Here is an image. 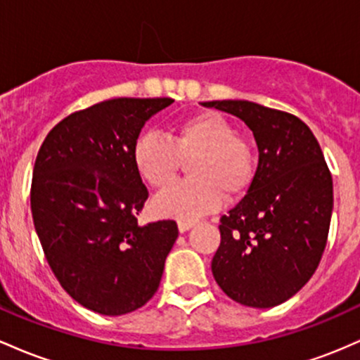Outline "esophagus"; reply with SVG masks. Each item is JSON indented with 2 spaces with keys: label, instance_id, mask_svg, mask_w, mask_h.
Wrapping results in <instances>:
<instances>
[{
  "label": "esophagus",
  "instance_id": "1",
  "mask_svg": "<svg viewBox=\"0 0 360 360\" xmlns=\"http://www.w3.org/2000/svg\"><path fill=\"white\" fill-rule=\"evenodd\" d=\"M193 226H195V221H179V231L187 233Z\"/></svg>",
  "mask_w": 360,
  "mask_h": 360
}]
</instances>
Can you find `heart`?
<instances>
[{
  "label": "heart",
  "instance_id": "b5f03b06",
  "mask_svg": "<svg viewBox=\"0 0 360 360\" xmlns=\"http://www.w3.org/2000/svg\"><path fill=\"white\" fill-rule=\"evenodd\" d=\"M187 163L188 180L160 193L153 211L161 217L195 221L216 211L223 197L246 192L255 175L252 148L236 136L221 114L204 112L188 117L169 131L168 141L144 132L134 141L132 163L149 187L165 191Z\"/></svg>",
  "mask_w": 360,
  "mask_h": 360
}]
</instances>
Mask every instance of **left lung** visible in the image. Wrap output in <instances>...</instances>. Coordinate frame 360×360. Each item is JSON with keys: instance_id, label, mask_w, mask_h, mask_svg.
Returning <instances> with one entry per match:
<instances>
[{"instance_id": "left-lung-1", "label": "left lung", "mask_w": 360, "mask_h": 360, "mask_svg": "<svg viewBox=\"0 0 360 360\" xmlns=\"http://www.w3.org/2000/svg\"><path fill=\"white\" fill-rule=\"evenodd\" d=\"M202 105L243 120L258 146L248 192L221 217L212 276L233 301L274 308L320 264L332 219V175L316 137L296 115L248 100Z\"/></svg>"}]
</instances>
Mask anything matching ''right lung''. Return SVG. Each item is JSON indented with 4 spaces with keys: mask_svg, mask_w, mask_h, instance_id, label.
Instances as JSON below:
<instances>
[{
    "mask_svg": "<svg viewBox=\"0 0 360 360\" xmlns=\"http://www.w3.org/2000/svg\"><path fill=\"white\" fill-rule=\"evenodd\" d=\"M172 98H112L63 119L39 149L30 205L63 289L84 308L120 316L155 296L179 238L175 221L141 226L148 199L132 163L141 129Z\"/></svg>",
    "mask_w": 360,
    "mask_h": 360,
    "instance_id": "1",
    "label": "right lung"
}]
</instances>
